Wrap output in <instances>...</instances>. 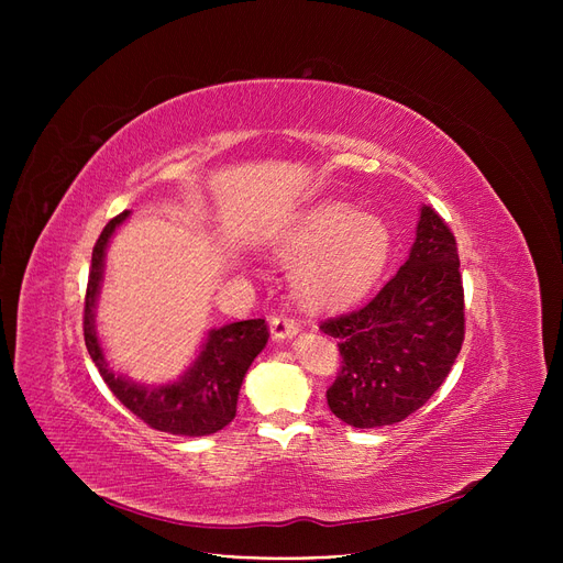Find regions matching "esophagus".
Returning <instances> with one entry per match:
<instances>
[{
    "mask_svg": "<svg viewBox=\"0 0 563 563\" xmlns=\"http://www.w3.org/2000/svg\"><path fill=\"white\" fill-rule=\"evenodd\" d=\"M269 323H272V335H274L276 340H285V338H291V335L299 333V323L294 321L287 312H276V314H272Z\"/></svg>",
    "mask_w": 563,
    "mask_h": 563,
    "instance_id": "1",
    "label": "esophagus"
}]
</instances>
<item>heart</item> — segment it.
<instances>
[{
    "instance_id": "b5f03b06",
    "label": "heart",
    "mask_w": 563,
    "mask_h": 563,
    "mask_svg": "<svg viewBox=\"0 0 563 563\" xmlns=\"http://www.w3.org/2000/svg\"><path fill=\"white\" fill-rule=\"evenodd\" d=\"M276 253L294 264V283L306 299L342 306L361 299L393 253V232L378 214L351 202L323 200L294 217Z\"/></svg>"
}]
</instances>
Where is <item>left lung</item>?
Returning <instances> with one entry per match:
<instances>
[{"instance_id":"8db88e82","label":"left lung","mask_w":563,"mask_h":563,"mask_svg":"<svg viewBox=\"0 0 563 563\" xmlns=\"http://www.w3.org/2000/svg\"><path fill=\"white\" fill-rule=\"evenodd\" d=\"M319 329L338 340L340 372L327 390L333 416L356 429L406 420L452 372L465 338L456 236L433 207L401 269L365 306Z\"/></svg>"}]
</instances>
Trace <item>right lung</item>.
<instances>
[{
  "label": "right lung",
  "instance_id": "right-lung-1",
  "mask_svg": "<svg viewBox=\"0 0 563 563\" xmlns=\"http://www.w3.org/2000/svg\"><path fill=\"white\" fill-rule=\"evenodd\" d=\"M128 210L113 217L100 232L93 246L91 272H88L86 299H84V342L88 353L100 369V376L125 408H130L139 420L151 429L166 431L173 435H210L221 431L234 420L236 395L242 380L255 361L257 353L269 340V327L264 319H246L214 329L207 335L200 356L191 369L175 383L159 388L136 386L123 376H115L104 356L96 335L93 308L102 280L104 251L113 230L128 219Z\"/></svg>",
  "mask_w": 563,
  "mask_h": 563
}]
</instances>
